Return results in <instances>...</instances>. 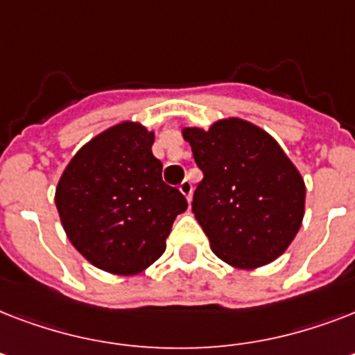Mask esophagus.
<instances>
[{"label": "esophagus", "mask_w": 355, "mask_h": 355, "mask_svg": "<svg viewBox=\"0 0 355 355\" xmlns=\"http://www.w3.org/2000/svg\"><path fill=\"white\" fill-rule=\"evenodd\" d=\"M178 189H180V193H182L186 199L191 200V193H193V184H191V180H188V178L182 180V184L178 186Z\"/></svg>", "instance_id": "obj_1"}]
</instances>
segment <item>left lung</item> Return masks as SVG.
Segmentation results:
<instances>
[{"instance_id": "left-lung-1", "label": "left lung", "mask_w": 355, "mask_h": 355, "mask_svg": "<svg viewBox=\"0 0 355 355\" xmlns=\"http://www.w3.org/2000/svg\"><path fill=\"white\" fill-rule=\"evenodd\" d=\"M202 180L191 211L216 256L237 269L275 261L302 225L306 186L263 128L239 118L182 128Z\"/></svg>"}]
</instances>
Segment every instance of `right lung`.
<instances>
[{
  "instance_id": "add662e5",
  "label": "right lung",
  "mask_w": 355,
  "mask_h": 355,
  "mask_svg": "<svg viewBox=\"0 0 355 355\" xmlns=\"http://www.w3.org/2000/svg\"><path fill=\"white\" fill-rule=\"evenodd\" d=\"M155 132L123 121L77 150L57 184L55 205L66 236L97 269L132 276L166 250L173 221L188 208L162 180Z\"/></svg>"
}]
</instances>
